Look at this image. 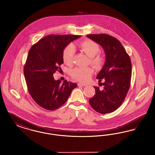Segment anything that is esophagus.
Masks as SVG:
<instances>
[{
  "label": "esophagus",
  "instance_id": "obj_1",
  "mask_svg": "<svg viewBox=\"0 0 155 155\" xmlns=\"http://www.w3.org/2000/svg\"><path fill=\"white\" fill-rule=\"evenodd\" d=\"M77 85H78V86H81V87H85V86L87 85L85 84H83V83H81V82L78 83Z\"/></svg>",
  "mask_w": 155,
  "mask_h": 155
}]
</instances>
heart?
<instances>
[{
    "instance_id": "b5f03b06",
    "label": "heart",
    "mask_w": 155,
    "mask_h": 155,
    "mask_svg": "<svg viewBox=\"0 0 155 155\" xmlns=\"http://www.w3.org/2000/svg\"><path fill=\"white\" fill-rule=\"evenodd\" d=\"M80 46L81 51L89 57V63L96 69L101 68L104 64V59L101 55L97 54L101 51L99 45L91 39H87L82 42ZM75 52V47L72 44L67 45L63 50L62 58L67 66L73 65ZM93 73V69L89 67H77L71 71L70 75L72 78L77 81L87 82L91 79Z\"/></svg>"
}]
</instances>
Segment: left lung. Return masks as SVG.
<instances>
[{
  "label": "left lung",
  "instance_id": "left-lung-1",
  "mask_svg": "<svg viewBox=\"0 0 155 155\" xmlns=\"http://www.w3.org/2000/svg\"><path fill=\"white\" fill-rule=\"evenodd\" d=\"M103 47L104 64L97 74L99 82L103 79V88L94 87L96 93L89 100L91 107L101 114L111 113L124 102L130 87L132 67L131 59L121 42L107 34L88 35Z\"/></svg>",
  "mask_w": 155,
  "mask_h": 155
}]
</instances>
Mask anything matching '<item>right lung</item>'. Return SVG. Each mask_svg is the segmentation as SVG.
<instances>
[{
	"label": "right lung",
	"mask_w": 155,
	"mask_h": 155,
	"mask_svg": "<svg viewBox=\"0 0 155 155\" xmlns=\"http://www.w3.org/2000/svg\"><path fill=\"white\" fill-rule=\"evenodd\" d=\"M81 37L74 35H49L32 45L24 67L30 95L41 107L54 110L64 104L76 83L67 80L61 84L53 74L63 63V52L67 45Z\"/></svg>",
	"instance_id": "right-lung-1"
}]
</instances>
